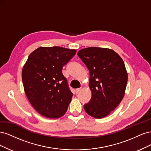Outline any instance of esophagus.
I'll list each match as a JSON object with an SVG mask.
<instances>
[{"label":"esophagus","mask_w":151,"mask_h":151,"mask_svg":"<svg viewBox=\"0 0 151 151\" xmlns=\"http://www.w3.org/2000/svg\"><path fill=\"white\" fill-rule=\"evenodd\" d=\"M81 88H78V89H76V90H75V91H76V94H77V93H79L80 91H81Z\"/></svg>","instance_id":"1"}]
</instances>
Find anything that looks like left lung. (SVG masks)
I'll return each mask as SVG.
<instances>
[{"instance_id": "left-lung-1", "label": "left lung", "mask_w": 151, "mask_h": 151, "mask_svg": "<svg viewBox=\"0 0 151 151\" xmlns=\"http://www.w3.org/2000/svg\"><path fill=\"white\" fill-rule=\"evenodd\" d=\"M77 55L88 67L90 101L84 105L86 112L96 118L108 115L124 97L128 75L124 62L113 50L89 47Z\"/></svg>"}]
</instances>
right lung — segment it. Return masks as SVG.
I'll return each mask as SVG.
<instances>
[{
    "mask_svg": "<svg viewBox=\"0 0 151 151\" xmlns=\"http://www.w3.org/2000/svg\"><path fill=\"white\" fill-rule=\"evenodd\" d=\"M76 53L74 49L41 47L29 55L22 68V83L29 101L42 116L58 118L67 111L73 94L62 68Z\"/></svg>",
    "mask_w": 151,
    "mask_h": 151,
    "instance_id": "obj_1",
    "label": "right lung"
}]
</instances>
